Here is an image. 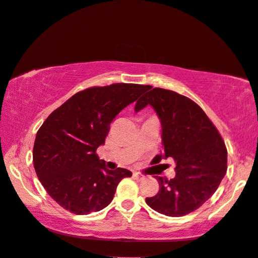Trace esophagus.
Segmentation results:
<instances>
[{
  "instance_id": "esophagus-1",
  "label": "esophagus",
  "mask_w": 258,
  "mask_h": 258,
  "mask_svg": "<svg viewBox=\"0 0 258 258\" xmlns=\"http://www.w3.org/2000/svg\"><path fill=\"white\" fill-rule=\"evenodd\" d=\"M133 178H135V179L138 180V181H143L144 179H145V176H143V174H140L138 172H135V173H133Z\"/></svg>"
}]
</instances>
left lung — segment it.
<instances>
[{"mask_svg": "<svg viewBox=\"0 0 258 258\" xmlns=\"http://www.w3.org/2000/svg\"><path fill=\"white\" fill-rule=\"evenodd\" d=\"M147 105L159 116L163 157L176 161V176H157L159 191L146 203L159 214L181 217L201 208L217 190L228 169V151L209 116L185 95L156 87L137 101L136 111Z\"/></svg>", "mask_w": 258, "mask_h": 258, "instance_id": "obj_1", "label": "left lung"}]
</instances>
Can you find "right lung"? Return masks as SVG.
<instances>
[{
	"label": "right lung",
	"instance_id": "1",
	"mask_svg": "<svg viewBox=\"0 0 258 258\" xmlns=\"http://www.w3.org/2000/svg\"><path fill=\"white\" fill-rule=\"evenodd\" d=\"M149 85L112 84L78 92L48 115L33 149L35 172L48 195L75 215L100 211L111 203L119 181L131 171L106 169L97 149L109 125Z\"/></svg>",
	"mask_w": 258,
	"mask_h": 258
}]
</instances>
